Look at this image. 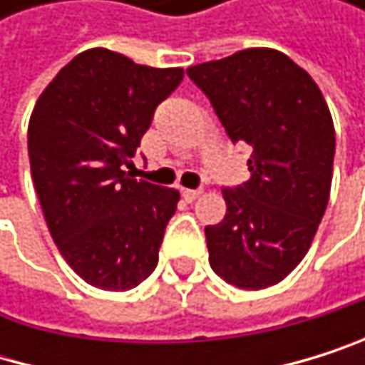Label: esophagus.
I'll return each mask as SVG.
<instances>
[{
  "mask_svg": "<svg viewBox=\"0 0 365 365\" xmlns=\"http://www.w3.org/2000/svg\"><path fill=\"white\" fill-rule=\"evenodd\" d=\"M201 192H203V190H190V188H184V190H181V195H184L186 201H195L197 197H201Z\"/></svg>",
  "mask_w": 365,
  "mask_h": 365,
  "instance_id": "1",
  "label": "esophagus"
}]
</instances>
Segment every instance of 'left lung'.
Returning <instances> with one entry per match:
<instances>
[{"mask_svg":"<svg viewBox=\"0 0 365 365\" xmlns=\"http://www.w3.org/2000/svg\"><path fill=\"white\" fill-rule=\"evenodd\" d=\"M230 140L250 144V181L223 188L227 212L205 227L210 267L258 291L309 252L331 195L335 127L315 81L272 48L241 50L186 69Z\"/></svg>","mask_w":365,"mask_h":365,"instance_id":"8db88e82","label":"left lung"}]
</instances>
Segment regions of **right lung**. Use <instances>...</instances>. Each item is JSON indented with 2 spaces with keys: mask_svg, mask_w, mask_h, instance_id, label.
<instances>
[{
  "mask_svg": "<svg viewBox=\"0 0 365 365\" xmlns=\"http://www.w3.org/2000/svg\"><path fill=\"white\" fill-rule=\"evenodd\" d=\"M184 78L107 48L69 61L38 96L28 124L34 190L61 256L87 284L129 291L158 267L179 192L124 166L158 105Z\"/></svg>",
  "mask_w": 365,
  "mask_h": 365,
  "instance_id": "right-lung-1",
  "label": "right lung"
}]
</instances>
